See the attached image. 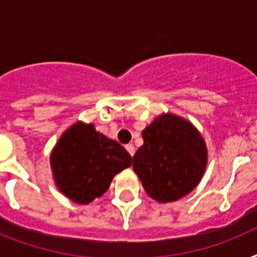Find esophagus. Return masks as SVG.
Returning <instances> with one entry per match:
<instances>
[{"instance_id":"obj_1","label":"esophagus","mask_w":257,"mask_h":257,"mask_svg":"<svg viewBox=\"0 0 257 257\" xmlns=\"http://www.w3.org/2000/svg\"><path fill=\"white\" fill-rule=\"evenodd\" d=\"M125 149L128 151V153L131 155V156H133V155H135V147H133V144H126L125 145Z\"/></svg>"}]
</instances>
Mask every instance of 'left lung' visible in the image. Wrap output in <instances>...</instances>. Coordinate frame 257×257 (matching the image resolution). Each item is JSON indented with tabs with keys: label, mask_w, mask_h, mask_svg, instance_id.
I'll list each match as a JSON object with an SVG mask.
<instances>
[{
	"label": "left lung",
	"mask_w": 257,
	"mask_h": 257,
	"mask_svg": "<svg viewBox=\"0 0 257 257\" xmlns=\"http://www.w3.org/2000/svg\"><path fill=\"white\" fill-rule=\"evenodd\" d=\"M143 139L133 156V171L148 196L171 203L193 191L208 160L199 131L183 117L165 113L143 131Z\"/></svg>",
	"instance_id": "1"
}]
</instances>
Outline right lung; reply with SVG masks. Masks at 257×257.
Wrapping results in <instances>:
<instances>
[{"label":"right lung","mask_w":257,"mask_h":257,"mask_svg":"<svg viewBox=\"0 0 257 257\" xmlns=\"http://www.w3.org/2000/svg\"><path fill=\"white\" fill-rule=\"evenodd\" d=\"M132 164L117 141L78 121L66 129L50 155L56 185L77 204H89L108 191L114 175Z\"/></svg>","instance_id":"1"}]
</instances>
